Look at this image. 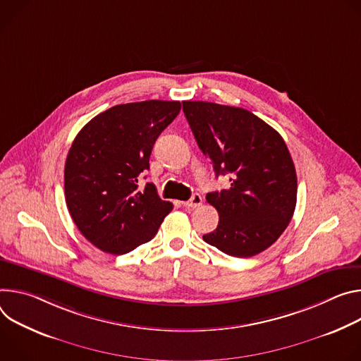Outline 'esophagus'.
Returning a JSON list of instances; mask_svg holds the SVG:
<instances>
[{
	"label": "esophagus",
	"instance_id": "34e87169",
	"mask_svg": "<svg viewBox=\"0 0 361 361\" xmlns=\"http://www.w3.org/2000/svg\"><path fill=\"white\" fill-rule=\"evenodd\" d=\"M201 204H202V196L199 195V193H193L192 197L189 199V201L182 202V205H183L185 208H196V207H199Z\"/></svg>",
	"mask_w": 361,
	"mask_h": 361
}]
</instances>
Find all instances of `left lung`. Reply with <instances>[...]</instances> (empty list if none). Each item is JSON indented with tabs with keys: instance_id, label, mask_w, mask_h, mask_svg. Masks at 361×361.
<instances>
[{
	"instance_id": "left-lung-1",
	"label": "left lung",
	"mask_w": 361,
	"mask_h": 361,
	"mask_svg": "<svg viewBox=\"0 0 361 361\" xmlns=\"http://www.w3.org/2000/svg\"><path fill=\"white\" fill-rule=\"evenodd\" d=\"M196 143L216 176L231 186L207 195L219 224L204 241L238 258L271 247L288 226L297 204V173L288 147L254 113L211 102H182Z\"/></svg>"
}]
</instances>
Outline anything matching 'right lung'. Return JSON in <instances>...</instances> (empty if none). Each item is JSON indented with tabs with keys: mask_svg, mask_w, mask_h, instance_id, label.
I'll list each match as a JSON object with an SVG mask.
<instances>
[{
	"mask_svg": "<svg viewBox=\"0 0 361 361\" xmlns=\"http://www.w3.org/2000/svg\"><path fill=\"white\" fill-rule=\"evenodd\" d=\"M180 111L179 102L117 104L75 136L64 166L68 212L96 248L122 255L150 241L173 205L153 183L139 188L153 145Z\"/></svg>",
	"mask_w": 361,
	"mask_h": 361,
	"instance_id": "obj_1",
	"label": "right lung"
}]
</instances>
